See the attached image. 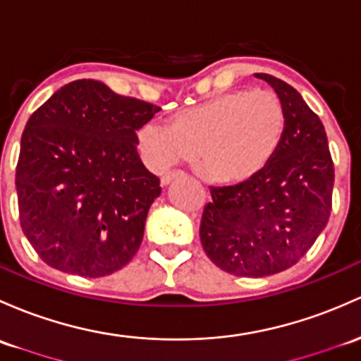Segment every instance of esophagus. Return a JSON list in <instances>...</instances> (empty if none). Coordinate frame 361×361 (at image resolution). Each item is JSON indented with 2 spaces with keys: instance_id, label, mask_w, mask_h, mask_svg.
<instances>
[{
  "instance_id": "34e87169",
  "label": "esophagus",
  "mask_w": 361,
  "mask_h": 361,
  "mask_svg": "<svg viewBox=\"0 0 361 361\" xmlns=\"http://www.w3.org/2000/svg\"><path fill=\"white\" fill-rule=\"evenodd\" d=\"M185 173L182 172V170H172V172H166L164 177H161V185H169L172 180H177L180 179V177H184Z\"/></svg>"
}]
</instances>
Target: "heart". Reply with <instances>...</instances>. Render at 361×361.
<instances>
[{
  "label": "heart",
  "instance_id": "heart-1",
  "mask_svg": "<svg viewBox=\"0 0 361 361\" xmlns=\"http://www.w3.org/2000/svg\"><path fill=\"white\" fill-rule=\"evenodd\" d=\"M286 130V110L272 89L231 91L176 111L166 126L146 123L139 148L157 170L195 160L207 179L238 184L262 172Z\"/></svg>",
  "mask_w": 361,
  "mask_h": 361
}]
</instances>
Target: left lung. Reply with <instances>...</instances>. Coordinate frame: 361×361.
Instances as JSON below:
<instances>
[{"label":"left lung","instance_id":"1","mask_svg":"<svg viewBox=\"0 0 361 361\" xmlns=\"http://www.w3.org/2000/svg\"><path fill=\"white\" fill-rule=\"evenodd\" d=\"M265 80L286 110V130L269 165L253 179L210 188L200 239L219 269L265 277L305 257L329 222L334 164L319 115L300 92L269 73Z\"/></svg>","mask_w":361,"mask_h":361}]
</instances>
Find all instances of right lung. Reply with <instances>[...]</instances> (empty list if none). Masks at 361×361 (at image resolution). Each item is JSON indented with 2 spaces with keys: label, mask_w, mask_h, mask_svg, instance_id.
<instances>
[{
  "label": "right lung",
  "mask_w": 361,
  "mask_h": 361,
  "mask_svg": "<svg viewBox=\"0 0 361 361\" xmlns=\"http://www.w3.org/2000/svg\"><path fill=\"white\" fill-rule=\"evenodd\" d=\"M160 110L80 79L30 115L15 185L22 231L42 262L104 277L137 253L161 188L139 158L135 133Z\"/></svg>",
  "instance_id": "right-lung-1"
}]
</instances>
